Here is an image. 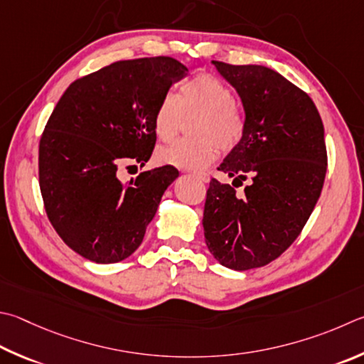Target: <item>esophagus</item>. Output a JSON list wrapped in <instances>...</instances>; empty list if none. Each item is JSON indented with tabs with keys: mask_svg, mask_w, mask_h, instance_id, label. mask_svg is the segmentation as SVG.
Here are the masks:
<instances>
[{
	"mask_svg": "<svg viewBox=\"0 0 364 364\" xmlns=\"http://www.w3.org/2000/svg\"><path fill=\"white\" fill-rule=\"evenodd\" d=\"M194 176L197 178V180H200L203 183L210 181V176H208V173H205V171H200V173H194Z\"/></svg>",
	"mask_w": 364,
	"mask_h": 364,
	"instance_id": "34e87169",
	"label": "esophagus"
}]
</instances>
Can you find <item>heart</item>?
Instances as JSON below:
<instances>
[{"instance_id":"b5f03b06","label":"heart","mask_w":364,"mask_h":364,"mask_svg":"<svg viewBox=\"0 0 364 364\" xmlns=\"http://www.w3.org/2000/svg\"><path fill=\"white\" fill-rule=\"evenodd\" d=\"M199 114L193 134L197 140H181L157 153L161 164L181 170H202L215 161L216 144L221 149L235 146L243 135L245 117L235 105L232 89L221 79L199 75L181 85L180 95L165 94L156 108L154 132L159 140L170 141L183 116Z\"/></svg>"}]
</instances>
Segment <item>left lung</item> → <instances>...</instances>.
Segmentation results:
<instances>
[{"label":"left lung","instance_id":"8db88e82","mask_svg":"<svg viewBox=\"0 0 364 364\" xmlns=\"http://www.w3.org/2000/svg\"><path fill=\"white\" fill-rule=\"evenodd\" d=\"M232 85L245 111L240 141L218 167L245 194L210 181L203 235L221 266L248 270L279 257L312 215L326 175L318 109L306 92L262 65L211 62Z\"/></svg>","mask_w":364,"mask_h":364}]
</instances>
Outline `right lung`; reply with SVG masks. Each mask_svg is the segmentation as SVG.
I'll use <instances>...</instances> for the list:
<instances>
[{
	"mask_svg": "<svg viewBox=\"0 0 364 364\" xmlns=\"http://www.w3.org/2000/svg\"><path fill=\"white\" fill-rule=\"evenodd\" d=\"M188 68L171 57L114 62L73 82L39 141L46 213L85 259L113 264L141 245L178 170L165 165L122 184L124 161L144 165L156 144L154 114Z\"/></svg>",
	"mask_w": 364,
	"mask_h": 364,
	"instance_id": "1",
	"label": "right lung"
}]
</instances>
